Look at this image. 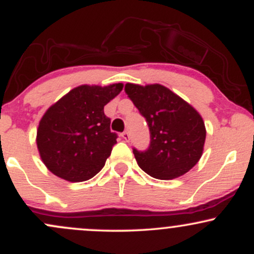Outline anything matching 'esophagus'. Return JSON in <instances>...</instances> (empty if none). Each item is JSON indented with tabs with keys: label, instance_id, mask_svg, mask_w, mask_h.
Instances as JSON below:
<instances>
[{
	"label": "esophagus",
	"instance_id": "esophagus-1",
	"mask_svg": "<svg viewBox=\"0 0 254 254\" xmlns=\"http://www.w3.org/2000/svg\"><path fill=\"white\" fill-rule=\"evenodd\" d=\"M122 137H123V139L125 142H130V135H129V132H127V131L122 133Z\"/></svg>",
	"mask_w": 254,
	"mask_h": 254
}]
</instances>
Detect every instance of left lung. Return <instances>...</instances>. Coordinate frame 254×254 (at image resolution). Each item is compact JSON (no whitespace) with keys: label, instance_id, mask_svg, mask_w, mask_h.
Returning <instances> with one entry per match:
<instances>
[{"label":"left lung","instance_id":"obj_1","mask_svg":"<svg viewBox=\"0 0 254 254\" xmlns=\"http://www.w3.org/2000/svg\"><path fill=\"white\" fill-rule=\"evenodd\" d=\"M125 93L147 121L148 150L133 149L141 170L160 180L182 177L199 161L206 130L199 112L160 83H127Z\"/></svg>","mask_w":254,"mask_h":254}]
</instances>
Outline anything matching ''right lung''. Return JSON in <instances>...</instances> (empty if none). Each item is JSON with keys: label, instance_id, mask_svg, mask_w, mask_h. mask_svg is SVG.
Instances as JSON below:
<instances>
[{"label": "right lung", "instance_id": "right-lung-1", "mask_svg": "<svg viewBox=\"0 0 254 254\" xmlns=\"http://www.w3.org/2000/svg\"><path fill=\"white\" fill-rule=\"evenodd\" d=\"M123 86L81 84L46 110L36 142L40 159L51 173L66 182L80 183L103 170L117 143L104 107Z\"/></svg>", "mask_w": 254, "mask_h": 254}]
</instances>
